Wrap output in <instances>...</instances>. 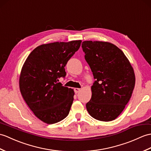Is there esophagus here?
Instances as JSON below:
<instances>
[{"mask_svg": "<svg viewBox=\"0 0 151 151\" xmlns=\"http://www.w3.org/2000/svg\"><path fill=\"white\" fill-rule=\"evenodd\" d=\"M74 91H75V93L76 94H77V93H78L80 91H81V89H79V88H75Z\"/></svg>", "mask_w": 151, "mask_h": 151, "instance_id": "obj_1", "label": "esophagus"}]
</instances>
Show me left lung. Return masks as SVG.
Segmentation results:
<instances>
[{"label": "left lung", "mask_w": 151, "mask_h": 151, "mask_svg": "<svg viewBox=\"0 0 151 151\" xmlns=\"http://www.w3.org/2000/svg\"><path fill=\"white\" fill-rule=\"evenodd\" d=\"M85 59L95 82L86 108L96 120H115L124 111L135 85V75L128 58L113 44L102 41H83Z\"/></svg>", "instance_id": "left-lung-1"}]
</instances>
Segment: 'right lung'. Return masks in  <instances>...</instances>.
Wrapping results in <instances>:
<instances>
[{"label":"right lung","instance_id":"add662e5","mask_svg":"<svg viewBox=\"0 0 151 151\" xmlns=\"http://www.w3.org/2000/svg\"><path fill=\"white\" fill-rule=\"evenodd\" d=\"M82 40L56 42L37 47L21 69L19 87L24 101L34 114L47 124L64 120L69 114L74 91L63 86L64 67L78 50Z\"/></svg>","mask_w":151,"mask_h":151}]
</instances>
